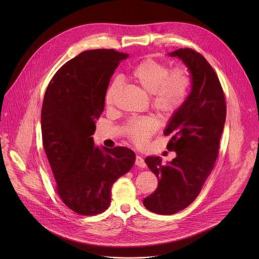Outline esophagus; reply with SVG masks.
Returning a JSON list of instances; mask_svg holds the SVG:
<instances>
[{
	"label": "esophagus",
	"mask_w": 259,
	"mask_h": 259,
	"mask_svg": "<svg viewBox=\"0 0 259 259\" xmlns=\"http://www.w3.org/2000/svg\"><path fill=\"white\" fill-rule=\"evenodd\" d=\"M135 164H136L138 167H140V168H144V167L146 166V164H145V162H144L143 158H142V157H140V156H136Z\"/></svg>",
	"instance_id": "34e87169"
}]
</instances>
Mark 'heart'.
I'll return each instance as SVG.
<instances>
[{
	"instance_id": "1",
	"label": "heart",
	"mask_w": 259,
	"mask_h": 259,
	"mask_svg": "<svg viewBox=\"0 0 259 259\" xmlns=\"http://www.w3.org/2000/svg\"><path fill=\"white\" fill-rule=\"evenodd\" d=\"M131 79L145 92L153 94V106L162 115H170L178 109L187 99L190 88V77L184 68L169 67L154 59L140 61L131 71ZM121 82L116 79L105 92L106 105H112L120 89ZM157 130V122L152 118H136L131 120L126 131L136 144H143Z\"/></svg>"
}]
</instances>
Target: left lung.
Returning a JSON list of instances; mask_svg holds the SVG:
<instances>
[{
  "instance_id": "8db88e82",
  "label": "left lung",
  "mask_w": 259,
  "mask_h": 259,
  "mask_svg": "<svg viewBox=\"0 0 259 259\" xmlns=\"http://www.w3.org/2000/svg\"><path fill=\"white\" fill-rule=\"evenodd\" d=\"M168 55L177 57L188 67L192 88L164 130L165 135H171L167 149L175 152L176 157L166 165L156 156L144 160L159 183L143 205L163 215L187 208L200 194L214 167L227 117L223 88L208 61L189 48Z\"/></svg>"
}]
</instances>
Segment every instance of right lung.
<instances>
[{
    "label": "right lung",
    "mask_w": 259,
    "mask_h": 259,
    "mask_svg": "<svg viewBox=\"0 0 259 259\" xmlns=\"http://www.w3.org/2000/svg\"><path fill=\"white\" fill-rule=\"evenodd\" d=\"M128 56L113 49L85 51L58 69L44 96L42 138L56 190L81 215L106 210L114 182L135 162L127 147L97 146L92 137L110 77Z\"/></svg>",
    "instance_id": "1"
}]
</instances>
